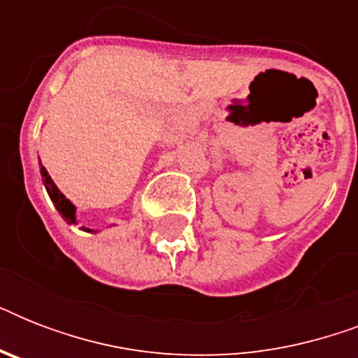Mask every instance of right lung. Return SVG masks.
Masks as SVG:
<instances>
[{
	"label": "right lung",
	"mask_w": 358,
	"mask_h": 358,
	"mask_svg": "<svg viewBox=\"0 0 358 358\" xmlns=\"http://www.w3.org/2000/svg\"><path fill=\"white\" fill-rule=\"evenodd\" d=\"M41 174H42V178H44V185H46V191L50 193V199H52V202L55 204V208L59 210V213L63 215L64 219H66V223L70 224H74L76 223V208L74 204L66 199V196L61 193V191L55 187V184H53V180L52 176L48 174V171L44 167H41ZM87 230V232H92V230L89 229H83Z\"/></svg>",
	"instance_id": "right-lung-1"
}]
</instances>
